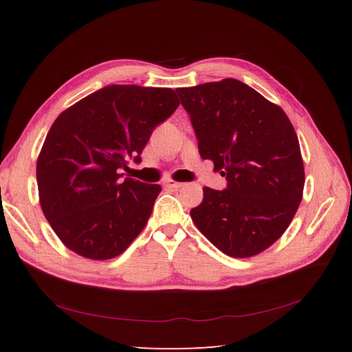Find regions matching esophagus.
<instances>
[{
    "instance_id": "esophagus-1",
    "label": "esophagus",
    "mask_w": 352,
    "mask_h": 352,
    "mask_svg": "<svg viewBox=\"0 0 352 352\" xmlns=\"http://www.w3.org/2000/svg\"><path fill=\"white\" fill-rule=\"evenodd\" d=\"M164 188H169V189H180L184 186V183H178V182H174V180H166L163 183Z\"/></svg>"
}]
</instances>
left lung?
I'll return each mask as SVG.
<instances>
[{
    "label": "left lung",
    "instance_id": "left-lung-1",
    "mask_svg": "<svg viewBox=\"0 0 352 352\" xmlns=\"http://www.w3.org/2000/svg\"><path fill=\"white\" fill-rule=\"evenodd\" d=\"M190 115L199 154L227 178L204 188L190 218L230 257L257 256L278 241L300 207L304 163L284 110L234 78L177 89Z\"/></svg>",
    "mask_w": 352,
    "mask_h": 352
}]
</instances>
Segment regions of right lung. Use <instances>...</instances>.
Returning <instances> with one entry per match:
<instances>
[{"label": "right lung", "mask_w": 352, "mask_h": 352, "mask_svg": "<svg viewBox=\"0 0 352 352\" xmlns=\"http://www.w3.org/2000/svg\"><path fill=\"white\" fill-rule=\"evenodd\" d=\"M180 106L168 87L110 85L57 116L37 157L45 218L66 248L91 260L122 254L145 228L160 184L126 177L151 133Z\"/></svg>", "instance_id": "add662e5"}]
</instances>
